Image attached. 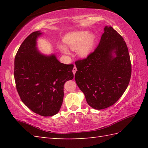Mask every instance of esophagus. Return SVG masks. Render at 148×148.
Segmentation results:
<instances>
[{"label": "esophagus", "instance_id": "obj_1", "mask_svg": "<svg viewBox=\"0 0 148 148\" xmlns=\"http://www.w3.org/2000/svg\"><path fill=\"white\" fill-rule=\"evenodd\" d=\"M76 71H77V69H76V66H74V68H73V69H72V72H73V74H76Z\"/></svg>", "mask_w": 148, "mask_h": 148}]
</instances>
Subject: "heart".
<instances>
[{"mask_svg": "<svg viewBox=\"0 0 148 148\" xmlns=\"http://www.w3.org/2000/svg\"><path fill=\"white\" fill-rule=\"evenodd\" d=\"M95 34L85 30L72 32L64 37V41L67 46L72 50L77 49V54L82 57L90 54L95 45ZM58 46L62 53L68 54L69 49L65 45H60Z\"/></svg>", "mask_w": 148, "mask_h": 148, "instance_id": "b5f03b06", "label": "heart"}]
</instances>
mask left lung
Segmentation results:
<instances>
[{"instance_id":"8db88e82","label":"left lung","mask_w":148,"mask_h":148,"mask_svg":"<svg viewBox=\"0 0 148 148\" xmlns=\"http://www.w3.org/2000/svg\"><path fill=\"white\" fill-rule=\"evenodd\" d=\"M95 51L77 60L75 80L87 103L100 110L112 106L129 84L132 66L123 38L111 26L104 27Z\"/></svg>"}]
</instances>
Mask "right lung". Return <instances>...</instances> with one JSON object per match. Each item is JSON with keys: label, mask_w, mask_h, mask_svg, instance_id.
I'll return each instance as SVG.
<instances>
[{"label": "right lung", "mask_w": 148, "mask_h": 148, "mask_svg": "<svg viewBox=\"0 0 148 148\" xmlns=\"http://www.w3.org/2000/svg\"><path fill=\"white\" fill-rule=\"evenodd\" d=\"M40 31L28 36L14 58L16 87L21 101L42 116L57 114L63 102L64 85L73 79V64L60 62L56 55H45L37 48Z\"/></svg>", "instance_id": "add662e5"}]
</instances>
